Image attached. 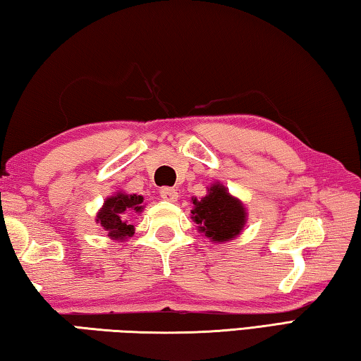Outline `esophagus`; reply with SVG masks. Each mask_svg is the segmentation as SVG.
Listing matches in <instances>:
<instances>
[{"instance_id":"34e87169","label":"esophagus","mask_w":361,"mask_h":361,"mask_svg":"<svg viewBox=\"0 0 361 361\" xmlns=\"http://www.w3.org/2000/svg\"><path fill=\"white\" fill-rule=\"evenodd\" d=\"M161 197L169 202H175L178 199V191L175 188H162L161 189Z\"/></svg>"}]
</instances>
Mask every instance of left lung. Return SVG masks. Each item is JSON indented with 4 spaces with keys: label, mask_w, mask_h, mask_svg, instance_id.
<instances>
[{
    "label": "left lung",
    "mask_w": 361,
    "mask_h": 361,
    "mask_svg": "<svg viewBox=\"0 0 361 361\" xmlns=\"http://www.w3.org/2000/svg\"><path fill=\"white\" fill-rule=\"evenodd\" d=\"M192 221L213 242L232 240L247 223L245 207L219 183L209 188L205 197H192Z\"/></svg>",
    "instance_id": "obj_1"
}]
</instances>
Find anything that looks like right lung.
<instances>
[{
  "label": "right lung",
  "instance_id": "add662e5",
  "mask_svg": "<svg viewBox=\"0 0 361 361\" xmlns=\"http://www.w3.org/2000/svg\"><path fill=\"white\" fill-rule=\"evenodd\" d=\"M142 204L143 195L116 192L105 200L100 212L97 213V223H100L113 240H124L133 235V231H135L126 215H129L130 212H142Z\"/></svg>",
  "mask_w": 361,
  "mask_h": 361
}]
</instances>
